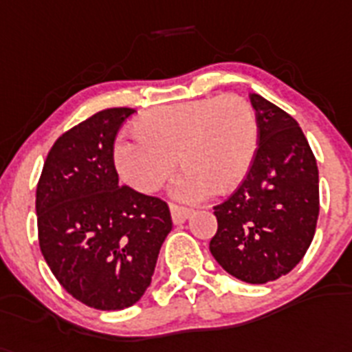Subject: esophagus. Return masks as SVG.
I'll return each mask as SVG.
<instances>
[{"mask_svg":"<svg viewBox=\"0 0 352 352\" xmlns=\"http://www.w3.org/2000/svg\"><path fill=\"white\" fill-rule=\"evenodd\" d=\"M170 209H171V220H173V223H175V226H179V223H184V221L188 220L191 214V209L181 208V206H177V204H171Z\"/></svg>","mask_w":352,"mask_h":352,"instance_id":"1","label":"esophagus"}]
</instances>
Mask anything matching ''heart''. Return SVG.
Returning a JSON list of instances; mask_svg holds the SVG:
<instances>
[{
  "label": "heart",
  "instance_id": "1",
  "mask_svg": "<svg viewBox=\"0 0 352 352\" xmlns=\"http://www.w3.org/2000/svg\"><path fill=\"white\" fill-rule=\"evenodd\" d=\"M135 140L118 141L114 161L121 179L140 193H153L171 177L177 157L186 168L175 195L188 202L240 186L258 148L252 107L238 94L171 103L144 112Z\"/></svg>",
  "mask_w": 352,
  "mask_h": 352
}]
</instances>
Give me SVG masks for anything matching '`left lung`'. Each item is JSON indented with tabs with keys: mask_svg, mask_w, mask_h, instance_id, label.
<instances>
[{
	"mask_svg": "<svg viewBox=\"0 0 352 352\" xmlns=\"http://www.w3.org/2000/svg\"><path fill=\"white\" fill-rule=\"evenodd\" d=\"M258 148L240 188L214 206L209 250L231 276L250 285L276 281L297 267L318 220V168L294 118L250 94Z\"/></svg>",
	"mask_w": 352,
	"mask_h": 352,
	"instance_id": "left-lung-1",
	"label": "left lung"
}]
</instances>
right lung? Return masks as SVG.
Instances as JSON below:
<instances>
[{"label": "right lung", "mask_w": 352, "mask_h": 352, "mask_svg": "<svg viewBox=\"0 0 352 352\" xmlns=\"http://www.w3.org/2000/svg\"><path fill=\"white\" fill-rule=\"evenodd\" d=\"M134 109H105L55 141L37 193L39 247L62 288L94 309H125L152 283L171 231L157 197L120 186L114 141Z\"/></svg>", "instance_id": "add662e5"}]
</instances>
